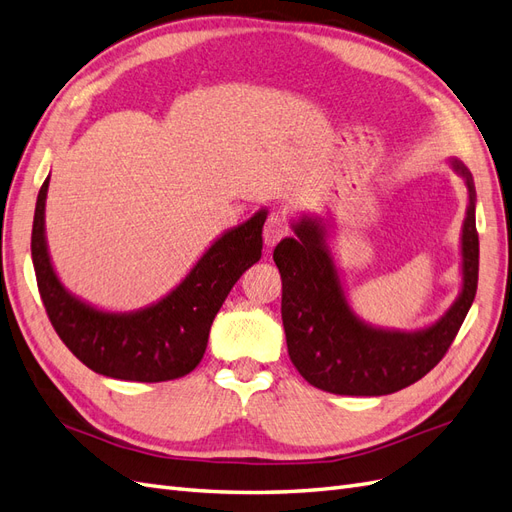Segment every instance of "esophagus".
I'll list each match as a JSON object with an SVG mask.
<instances>
[{
    "label": "esophagus",
    "instance_id": "34e87169",
    "mask_svg": "<svg viewBox=\"0 0 512 512\" xmlns=\"http://www.w3.org/2000/svg\"><path fill=\"white\" fill-rule=\"evenodd\" d=\"M286 232H288V226H286L284 219L280 215H271L267 219L265 230H262V239H265L267 247H273L275 243H278L284 237Z\"/></svg>",
    "mask_w": 512,
    "mask_h": 512
}]
</instances>
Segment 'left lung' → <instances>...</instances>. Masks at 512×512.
Masks as SVG:
<instances>
[{
  "label": "left lung",
  "mask_w": 512,
  "mask_h": 512,
  "mask_svg": "<svg viewBox=\"0 0 512 512\" xmlns=\"http://www.w3.org/2000/svg\"><path fill=\"white\" fill-rule=\"evenodd\" d=\"M467 187L461 228V290L431 325L400 331L359 319L347 299L329 247L331 230L319 215L290 219L295 237L273 250L282 275V323L290 362L310 385L340 396H385L431 372L446 355L478 286V232L474 176L457 157L448 159Z\"/></svg>",
  "instance_id": "1"
}]
</instances>
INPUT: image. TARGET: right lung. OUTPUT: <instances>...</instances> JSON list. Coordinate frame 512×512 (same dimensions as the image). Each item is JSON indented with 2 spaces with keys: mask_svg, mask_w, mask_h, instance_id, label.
I'll list each match as a JSON object with an SVG mask.
<instances>
[{
  "mask_svg": "<svg viewBox=\"0 0 512 512\" xmlns=\"http://www.w3.org/2000/svg\"><path fill=\"white\" fill-rule=\"evenodd\" d=\"M49 176L38 191L32 260L49 321L71 353L99 375L122 381H170L200 364L215 314L230 288L262 254L267 209L226 230L168 295L146 308L112 312L68 290L47 247L45 204Z\"/></svg>",
  "mask_w": 512,
  "mask_h": 512,
  "instance_id": "obj_1",
  "label": "right lung"
}]
</instances>
